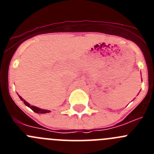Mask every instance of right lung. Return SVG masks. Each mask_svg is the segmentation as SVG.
I'll return each instance as SVG.
<instances>
[{
	"label": "right lung",
	"instance_id": "obj_1",
	"mask_svg": "<svg viewBox=\"0 0 154 154\" xmlns=\"http://www.w3.org/2000/svg\"><path fill=\"white\" fill-rule=\"evenodd\" d=\"M19 98H20V99H21L23 102H24V104H25V105H26L27 106H28L30 109H31L33 110V111H34V112H36V113H48V112H51L50 110L42 109L38 108V107L34 106H31V105H30L28 103H27V102L25 101V100H24V99H23V98L21 97V96H19Z\"/></svg>",
	"mask_w": 154,
	"mask_h": 154
}]
</instances>
